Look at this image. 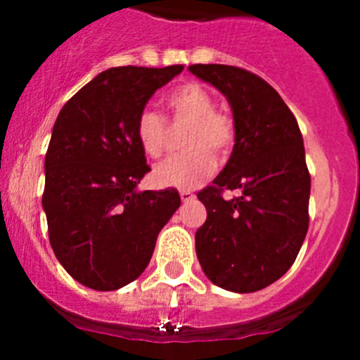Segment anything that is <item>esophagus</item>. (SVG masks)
<instances>
[{
  "label": "esophagus",
  "mask_w": 360,
  "mask_h": 360,
  "mask_svg": "<svg viewBox=\"0 0 360 360\" xmlns=\"http://www.w3.org/2000/svg\"><path fill=\"white\" fill-rule=\"evenodd\" d=\"M180 198H182L184 203H189V202H193V200H195V193H193V191H189V189H182V191H180Z\"/></svg>",
  "instance_id": "34e87169"
}]
</instances>
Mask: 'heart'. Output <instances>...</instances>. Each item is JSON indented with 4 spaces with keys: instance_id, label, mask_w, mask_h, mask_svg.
Here are the masks:
<instances>
[{
    "instance_id": "obj_1",
    "label": "heart",
    "mask_w": 360,
    "mask_h": 360,
    "mask_svg": "<svg viewBox=\"0 0 360 360\" xmlns=\"http://www.w3.org/2000/svg\"><path fill=\"white\" fill-rule=\"evenodd\" d=\"M164 103L174 119L189 122L184 135V148L187 151L158 164L153 171V180L164 187L191 189L214 173L218 165L216 153L219 157H227L232 151L236 126L227 113L214 110L211 94L195 82L173 88L164 97ZM135 135L148 157L158 158L164 155L167 126L160 113L144 108L136 117Z\"/></svg>"
}]
</instances>
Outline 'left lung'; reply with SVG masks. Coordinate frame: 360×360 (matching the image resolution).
Returning <instances> with one entry per match:
<instances>
[{
    "label": "left lung",
    "mask_w": 360,
    "mask_h": 360,
    "mask_svg": "<svg viewBox=\"0 0 360 360\" xmlns=\"http://www.w3.org/2000/svg\"><path fill=\"white\" fill-rule=\"evenodd\" d=\"M189 72L227 97L236 144L212 186L198 193L207 209L196 256L214 285L249 294L278 281L308 231L310 173L303 135L278 91L249 70L193 65ZM240 196L223 198V191Z\"/></svg>",
    "instance_id": "left-lung-1"
}]
</instances>
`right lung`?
<instances>
[{"instance_id":"1","label":"right lung","mask_w":360,"mask_h":360,"mask_svg":"<svg viewBox=\"0 0 360 360\" xmlns=\"http://www.w3.org/2000/svg\"><path fill=\"white\" fill-rule=\"evenodd\" d=\"M182 70L110 68L57 115L44 158L43 209L53 254L84 287L117 290L139 278L158 232L180 207L176 189L136 191L151 167L135 122L151 95Z\"/></svg>"}]
</instances>
